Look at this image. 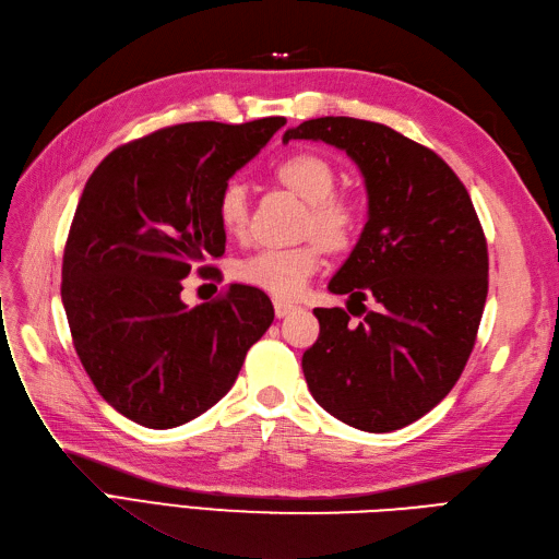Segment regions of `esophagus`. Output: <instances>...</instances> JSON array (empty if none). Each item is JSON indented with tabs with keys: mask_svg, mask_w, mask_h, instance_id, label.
Segmentation results:
<instances>
[{
	"mask_svg": "<svg viewBox=\"0 0 559 559\" xmlns=\"http://www.w3.org/2000/svg\"><path fill=\"white\" fill-rule=\"evenodd\" d=\"M290 311H295V304H293V301L274 299V313H276V318H285Z\"/></svg>",
	"mask_w": 559,
	"mask_h": 559,
	"instance_id": "esophagus-1",
	"label": "esophagus"
}]
</instances>
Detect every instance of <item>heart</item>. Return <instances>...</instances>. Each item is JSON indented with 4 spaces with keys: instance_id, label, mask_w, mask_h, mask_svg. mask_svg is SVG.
Masks as SVG:
<instances>
[{
    "instance_id": "b5f03b06",
    "label": "heart",
    "mask_w": 559,
    "mask_h": 559,
    "mask_svg": "<svg viewBox=\"0 0 559 559\" xmlns=\"http://www.w3.org/2000/svg\"><path fill=\"white\" fill-rule=\"evenodd\" d=\"M278 181L293 190L299 200L309 204L306 215V229L313 231L328 248H346L359 223V213L355 204L334 197L336 176L318 155L299 153L285 157L276 167ZM218 221L227 234H239L248 221V194L241 183H227L218 197ZM320 246L304 243L295 248H266L260 253L246 258L237 276L255 285L260 290L272 293L276 297H295L304 290V285L320 269Z\"/></svg>"
}]
</instances>
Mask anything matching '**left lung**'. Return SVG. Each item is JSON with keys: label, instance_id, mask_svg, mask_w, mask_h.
<instances>
[{"label": "left lung", "instance_id": "1", "mask_svg": "<svg viewBox=\"0 0 559 559\" xmlns=\"http://www.w3.org/2000/svg\"><path fill=\"white\" fill-rule=\"evenodd\" d=\"M290 139L344 151L362 174L367 223L328 290L364 313L313 309L320 336L301 369L313 400L362 431L423 418L455 385L488 297V246L462 181L445 162L385 124L306 120ZM350 311V309H348ZM353 313V311H350Z\"/></svg>", "mask_w": 559, "mask_h": 559}]
</instances>
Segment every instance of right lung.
Returning <instances> with one entry per match:
<instances>
[{"instance_id": "1", "label": "right lung", "mask_w": 559, "mask_h": 559, "mask_svg": "<svg viewBox=\"0 0 559 559\" xmlns=\"http://www.w3.org/2000/svg\"><path fill=\"white\" fill-rule=\"evenodd\" d=\"M285 124L186 122L106 155L87 178L62 262L81 362L124 418L171 429L218 404L274 306L258 287L188 306L183 278L225 253L218 197Z\"/></svg>"}]
</instances>
